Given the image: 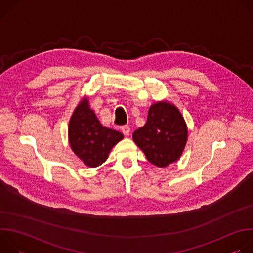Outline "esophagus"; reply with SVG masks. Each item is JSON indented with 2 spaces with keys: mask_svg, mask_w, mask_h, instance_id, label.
Segmentation results:
<instances>
[{
  "mask_svg": "<svg viewBox=\"0 0 253 253\" xmlns=\"http://www.w3.org/2000/svg\"><path fill=\"white\" fill-rule=\"evenodd\" d=\"M121 130H122V133L125 135V136H129L130 135V127L128 125H124L121 127Z\"/></svg>",
  "mask_w": 253,
  "mask_h": 253,
  "instance_id": "34e87169",
  "label": "esophagus"
}]
</instances>
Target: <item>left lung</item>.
I'll return each mask as SVG.
<instances>
[{"mask_svg": "<svg viewBox=\"0 0 253 253\" xmlns=\"http://www.w3.org/2000/svg\"><path fill=\"white\" fill-rule=\"evenodd\" d=\"M133 140L149 162L165 167L182 154L187 141L186 124L175 106L158 102L150 107L146 124L133 133Z\"/></svg>", "mask_w": 253, "mask_h": 253, "instance_id": "obj_1", "label": "left lung"}]
</instances>
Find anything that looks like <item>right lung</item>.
<instances>
[{
  "mask_svg": "<svg viewBox=\"0 0 253 253\" xmlns=\"http://www.w3.org/2000/svg\"><path fill=\"white\" fill-rule=\"evenodd\" d=\"M123 134L106 128L90 109L88 99L77 106L69 123V142L75 154L89 167L101 165Z\"/></svg>",
  "mask_w": 253,
  "mask_h": 253,
  "instance_id": "add662e5",
  "label": "right lung"
}]
</instances>
